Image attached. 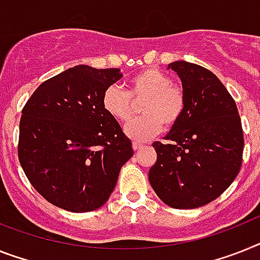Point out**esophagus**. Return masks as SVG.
I'll return each mask as SVG.
<instances>
[{
    "instance_id": "1",
    "label": "esophagus",
    "mask_w": 260,
    "mask_h": 260,
    "mask_svg": "<svg viewBox=\"0 0 260 260\" xmlns=\"http://www.w3.org/2000/svg\"><path fill=\"white\" fill-rule=\"evenodd\" d=\"M142 146L143 145H141L139 142H133V149H134V150H139L141 147H142Z\"/></svg>"
}]
</instances>
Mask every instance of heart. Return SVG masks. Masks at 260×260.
<instances>
[{"label": "heart", "instance_id": "b5f03b06", "mask_svg": "<svg viewBox=\"0 0 260 260\" xmlns=\"http://www.w3.org/2000/svg\"><path fill=\"white\" fill-rule=\"evenodd\" d=\"M146 100L145 115L135 118L125 126V134L137 142H145L162 132L164 123L173 126L184 109L183 90L174 85L170 76L158 69H146L128 79V93L118 85L105 90L102 105L107 114L125 122L132 117L133 100Z\"/></svg>", "mask_w": 260, "mask_h": 260}]
</instances>
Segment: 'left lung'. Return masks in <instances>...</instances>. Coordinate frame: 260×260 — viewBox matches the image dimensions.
Wrapping results in <instances>:
<instances>
[{
	"label": "left lung",
	"instance_id": "left-lung-1",
	"mask_svg": "<svg viewBox=\"0 0 260 260\" xmlns=\"http://www.w3.org/2000/svg\"><path fill=\"white\" fill-rule=\"evenodd\" d=\"M184 94V109L165 137L154 142L156 162L149 181L158 198L174 209H197L216 199L237 178L243 130L237 104L219 78L186 61L169 63Z\"/></svg>",
	"mask_w": 260,
	"mask_h": 260
}]
</instances>
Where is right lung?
<instances>
[{
	"label": "right lung",
	"mask_w": 260,
	"mask_h": 260,
	"mask_svg": "<svg viewBox=\"0 0 260 260\" xmlns=\"http://www.w3.org/2000/svg\"><path fill=\"white\" fill-rule=\"evenodd\" d=\"M119 69L70 68L41 83L19 121L18 158L33 187L72 212L100 209L114 190L132 141L102 105Z\"/></svg>",
	"instance_id": "obj_1"
}]
</instances>
